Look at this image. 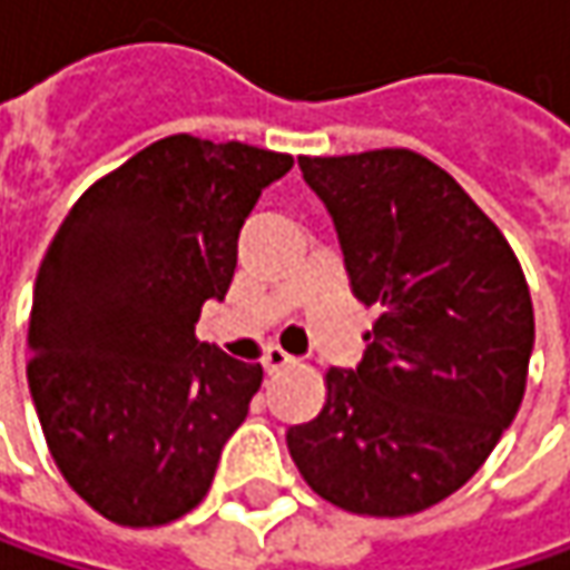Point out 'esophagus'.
<instances>
[{"mask_svg":"<svg viewBox=\"0 0 570 570\" xmlns=\"http://www.w3.org/2000/svg\"><path fill=\"white\" fill-rule=\"evenodd\" d=\"M261 363H264V370H267V373H281V370H286V366H293L296 360L289 357L286 351H281V347H267V354H264Z\"/></svg>","mask_w":570,"mask_h":570,"instance_id":"1","label":"esophagus"}]
</instances>
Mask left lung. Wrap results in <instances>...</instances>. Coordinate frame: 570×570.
Returning <instances> with one entry per match:
<instances>
[{"label":"left lung","mask_w":570,"mask_h":570,"mask_svg":"<svg viewBox=\"0 0 570 570\" xmlns=\"http://www.w3.org/2000/svg\"><path fill=\"white\" fill-rule=\"evenodd\" d=\"M376 309L357 370L325 373V405L286 431L318 498L409 517L469 482L527 392L532 299L504 233L450 171L411 149L299 156Z\"/></svg>","instance_id":"obj_1"}]
</instances>
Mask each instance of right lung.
Segmentation results:
<instances>
[{
	"label": "right lung",
	"instance_id": "obj_1",
	"mask_svg": "<svg viewBox=\"0 0 570 570\" xmlns=\"http://www.w3.org/2000/svg\"><path fill=\"white\" fill-rule=\"evenodd\" d=\"M293 156L190 134L88 187L40 261L28 385L69 488L117 527H165L210 491L261 363L194 328L233 284L238 233Z\"/></svg>",
	"mask_w": 570,
	"mask_h": 570
}]
</instances>
